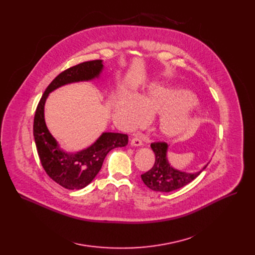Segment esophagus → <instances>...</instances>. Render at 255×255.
<instances>
[{"instance_id": "esophagus-1", "label": "esophagus", "mask_w": 255, "mask_h": 255, "mask_svg": "<svg viewBox=\"0 0 255 255\" xmlns=\"http://www.w3.org/2000/svg\"><path fill=\"white\" fill-rule=\"evenodd\" d=\"M131 145H132V146H141V145H142V140H141L140 136L136 135V136L132 137Z\"/></svg>"}]
</instances>
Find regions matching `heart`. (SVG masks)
<instances>
[{"label": "heart", "mask_w": 255, "mask_h": 255, "mask_svg": "<svg viewBox=\"0 0 255 255\" xmlns=\"http://www.w3.org/2000/svg\"><path fill=\"white\" fill-rule=\"evenodd\" d=\"M196 98L184 90H168L154 87L137 99L121 96L115 104V113L127 128L141 124L145 118L160 116L158 132L167 138L187 132L194 122Z\"/></svg>", "instance_id": "obj_1"}]
</instances>
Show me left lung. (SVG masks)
Instances as JSON below:
<instances>
[{"label": "left lung", "instance_id": "left-lung-1", "mask_svg": "<svg viewBox=\"0 0 255 255\" xmlns=\"http://www.w3.org/2000/svg\"><path fill=\"white\" fill-rule=\"evenodd\" d=\"M151 148L155 154L153 166L145 173L141 174L143 183L155 192L168 193L185 187L193 181L206 167L195 173H188L172 168L166 158L167 144L165 142H152Z\"/></svg>", "mask_w": 255, "mask_h": 255}]
</instances>
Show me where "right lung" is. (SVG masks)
Instances as JSON below:
<instances>
[{"label":"right lung","mask_w":255,"mask_h":255,"mask_svg":"<svg viewBox=\"0 0 255 255\" xmlns=\"http://www.w3.org/2000/svg\"><path fill=\"white\" fill-rule=\"evenodd\" d=\"M102 68V60L96 59L63 70L46 88L35 111L33 135L42 167L52 180L67 190L87 187L100 171L109 151L128 144L127 134L105 132L89 148L78 153H66L59 149L46 127L44 104L48 94L66 84L98 78Z\"/></svg>","instance_id":"1"}]
</instances>
